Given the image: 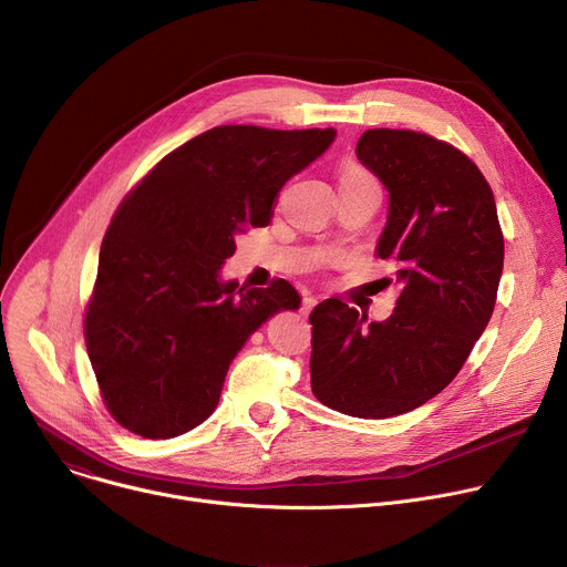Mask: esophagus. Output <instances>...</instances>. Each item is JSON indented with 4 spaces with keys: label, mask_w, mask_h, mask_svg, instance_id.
Returning a JSON list of instances; mask_svg holds the SVG:
<instances>
[{
    "label": "esophagus",
    "mask_w": 567,
    "mask_h": 567,
    "mask_svg": "<svg viewBox=\"0 0 567 567\" xmlns=\"http://www.w3.org/2000/svg\"><path fill=\"white\" fill-rule=\"evenodd\" d=\"M316 305H318V298H316V296H305V298H302V305H300V313L307 316Z\"/></svg>",
    "instance_id": "esophagus-1"
}]
</instances>
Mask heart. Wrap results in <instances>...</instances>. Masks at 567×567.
I'll return each instance as SVG.
<instances>
[{
	"mask_svg": "<svg viewBox=\"0 0 567 567\" xmlns=\"http://www.w3.org/2000/svg\"><path fill=\"white\" fill-rule=\"evenodd\" d=\"M372 175L368 171H363L361 166H354V164H348L341 168L339 173V186L341 184H359V182H370Z\"/></svg>",
	"mask_w": 567,
	"mask_h": 567,
	"instance_id": "b5f03b06",
	"label": "heart"
}]
</instances>
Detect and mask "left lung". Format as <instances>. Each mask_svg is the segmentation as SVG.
<instances>
[{"mask_svg":"<svg viewBox=\"0 0 567 567\" xmlns=\"http://www.w3.org/2000/svg\"><path fill=\"white\" fill-rule=\"evenodd\" d=\"M357 156L388 190L377 256L401 293L385 320L339 298L313 307L311 392L361 420L411 413L460 372L489 326L505 239L494 193L453 145L411 130H368Z\"/></svg>","mask_w":567,"mask_h":567,"instance_id":"1","label":"left lung"}]
</instances>
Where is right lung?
Here are the masks:
<instances>
[{"mask_svg": "<svg viewBox=\"0 0 567 567\" xmlns=\"http://www.w3.org/2000/svg\"><path fill=\"white\" fill-rule=\"evenodd\" d=\"M337 138L326 130L219 125L173 150L105 233L85 341L112 417L147 440L206 422L226 372L271 316L298 309L287 280H224L235 237L267 226L280 188Z\"/></svg>", "mask_w": 567, "mask_h": 567, "instance_id": "add662e5", "label": "right lung"}]
</instances>
